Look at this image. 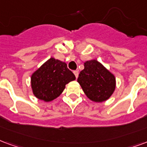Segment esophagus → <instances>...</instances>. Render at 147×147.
Instances as JSON below:
<instances>
[{"label":"esophagus","instance_id":"obj_1","mask_svg":"<svg viewBox=\"0 0 147 147\" xmlns=\"http://www.w3.org/2000/svg\"><path fill=\"white\" fill-rule=\"evenodd\" d=\"M73 73L75 74V76H76V78H78V76H79V71H74Z\"/></svg>","mask_w":147,"mask_h":147}]
</instances>
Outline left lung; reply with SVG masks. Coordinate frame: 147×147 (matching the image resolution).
<instances>
[{
    "mask_svg": "<svg viewBox=\"0 0 147 147\" xmlns=\"http://www.w3.org/2000/svg\"><path fill=\"white\" fill-rule=\"evenodd\" d=\"M77 81L88 98L97 103L108 100L116 86L115 76L96 60L84 63Z\"/></svg>",
    "mask_w": 147,
    "mask_h": 147,
    "instance_id": "8db88e82",
    "label": "left lung"
}]
</instances>
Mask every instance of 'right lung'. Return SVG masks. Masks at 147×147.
Returning a JSON list of instances; mask_svg holds the SVG:
<instances>
[{"label": "right lung", "instance_id": "1", "mask_svg": "<svg viewBox=\"0 0 147 147\" xmlns=\"http://www.w3.org/2000/svg\"><path fill=\"white\" fill-rule=\"evenodd\" d=\"M75 79L66 63L51 57L31 76L32 93L39 100L49 102L59 96L65 85Z\"/></svg>", "mask_w": 147, "mask_h": 147}]
</instances>
